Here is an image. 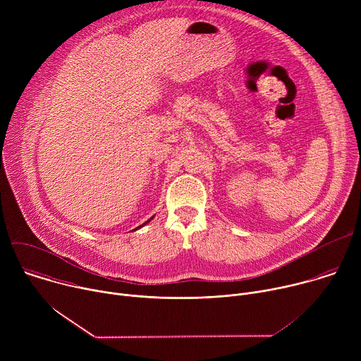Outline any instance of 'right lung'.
I'll list each match as a JSON object with an SVG mask.
<instances>
[{"mask_svg":"<svg viewBox=\"0 0 361 361\" xmlns=\"http://www.w3.org/2000/svg\"><path fill=\"white\" fill-rule=\"evenodd\" d=\"M152 219H154V216H152V217H151V219H149V220H147V221H145V223H142V224H141V226H140V227H137V228H135V230H138V228H141V227H144V226H145V224H148V223H149V221H151V220H152ZM133 231H134V230H133Z\"/></svg>","mask_w":361,"mask_h":361,"instance_id":"obj_1","label":"right lung"}]
</instances>
